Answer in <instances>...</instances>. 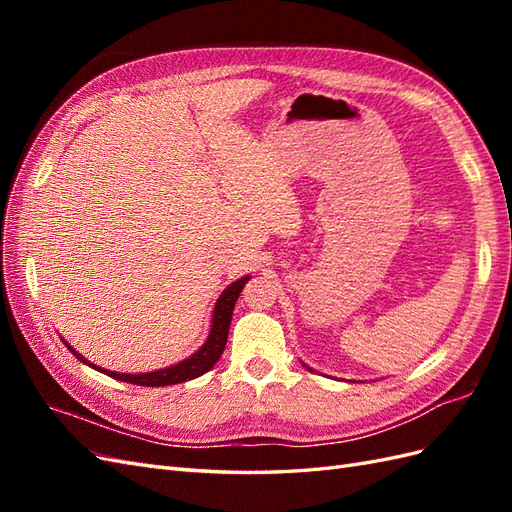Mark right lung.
I'll return each instance as SVG.
<instances>
[{
  "mask_svg": "<svg viewBox=\"0 0 512 512\" xmlns=\"http://www.w3.org/2000/svg\"><path fill=\"white\" fill-rule=\"evenodd\" d=\"M252 275H245L241 280L232 282L230 286L224 288V292L215 301L213 307V316H211V329L209 335L205 339V344L200 346L192 356L183 359L175 365L164 367V369H156V371H145V374H121V371H111V369H102L94 363H89L83 354L76 352L68 342H64L70 352L79 359L81 363L94 367L96 371H104L106 376H111L115 380L121 382H130V384H138V386H168V384H179V382H188L194 380L198 376L207 374V371L218 363V359L224 352L226 339H228V329H230V320H232V309H235V303L239 299V294L243 290V286L247 284Z\"/></svg>",
  "mask_w": 512,
  "mask_h": 512,
  "instance_id": "1",
  "label": "right lung"
}]
</instances>
